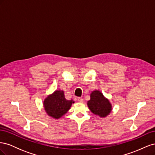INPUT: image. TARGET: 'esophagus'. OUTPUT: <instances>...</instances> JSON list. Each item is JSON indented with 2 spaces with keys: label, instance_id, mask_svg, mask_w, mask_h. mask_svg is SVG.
I'll return each instance as SVG.
<instances>
[{
  "label": "esophagus",
  "instance_id": "34e87169",
  "mask_svg": "<svg viewBox=\"0 0 155 155\" xmlns=\"http://www.w3.org/2000/svg\"><path fill=\"white\" fill-rule=\"evenodd\" d=\"M78 101L79 102L82 103V102L83 101V99L82 97H78Z\"/></svg>",
  "mask_w": 155,
  "mask_h": 155
}]
</instances>
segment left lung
I'll return each mask as SVG.
<instances>
[{"label": "left lung", "instance_id": "left-lung-1", "mask_svg": "<svg viewBox=\"0 0 155 155\" xmlns=\"http://www.w3.org/2000/svg\"><path fill=\"white\" fill-rule=\"evenodd\" d=\"M87 105L92 113L100 117H105L112 110L109 101L105 98L103 94L98 91H93L91 93V100L87 102Z\"/></svg>", "mask_w": 155, "mask_h": 155}]
</instances>
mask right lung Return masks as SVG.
Returning a JSON list of instances; mask_svg holds the SVG:
<instances>
[{
    "label": "right lung",
    "mask_w": 155,
    "mask_h": 155,
    "mask_svg": "<svg viewBox=\"0 0 155 155\" xmlns=\"http://www.w3.org/2000/svg\"><path fill=\"white\" fill-rule=\"evenodd\" d=\"M74 103L72 100H67L65 99L63 91H56L46 98L44 106L45 110L49 116L58 119L67 113Z\"/></svg>",
    "instance_id": "right-lung-1"
}]
</instances>
